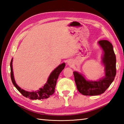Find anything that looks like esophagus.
<instances>
[{
  "label": "esophagus",
  "mask_w": 124,
  "mask_h": 124,
  "mask_svg": "<svg viewBox=\"0 0 124 124\" xmlns=\"http://www.w3.org/2000/svg\"><path fill=\"white\" fill-rule=\"evenodd\" d=\"M67 64L68 65H70V66H72V65L73 64V63L72 61H68Z\"/></svg>",
  "instance_id": "obj_1"
}]
</instances>
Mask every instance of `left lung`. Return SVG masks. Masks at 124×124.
Instances as JSON below:
<instances>
[{"label":"left lung","instance_id":"8db88e82","mask_svg":"<svg viewBox=\"0 0 124 124\" xmlns=\"http://www.w3.org/2000/svg\"><path fill=\"white\" fill-rule=\"evenodd\" d=\"M103 50L102 63L104 65V76L96 81L87 80L81 73L73 72L78 91L84 95H98L107 90L114 81L116 75V57L112 45L109 41H98Z\"/></svg>","mask_w":124,"mask_h":124}]
</instances>
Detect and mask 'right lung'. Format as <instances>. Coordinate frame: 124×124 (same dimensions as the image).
<instances>
[{"label":"right lung","instance_id":"right-lung-1","mask_svg":"<svg viewBox=\"0 0 124 124\" xmlns=\"http://www.w3.org/2000/svg\"><path fill=\"white\" fill-rule=\"evenodd\" d=\"M13 58L11 60L10 64V77L13 85H14L17 90L21 93L23 96L25 97L30 99V100H41L48 98L50 96L52 95L55 92V87L56 86V81L57 78L59 77L60 73L64 69L65 63L60 64L59 66L53 71L49 76L48 79L47 80L46 83L42 88H39V90L35 92H28L26 91L24 89H22L18 86L16 83L15 80L14 73L13 70Z\"/></svg>","mask_w":124,"mask_h":124}]
</instances>
